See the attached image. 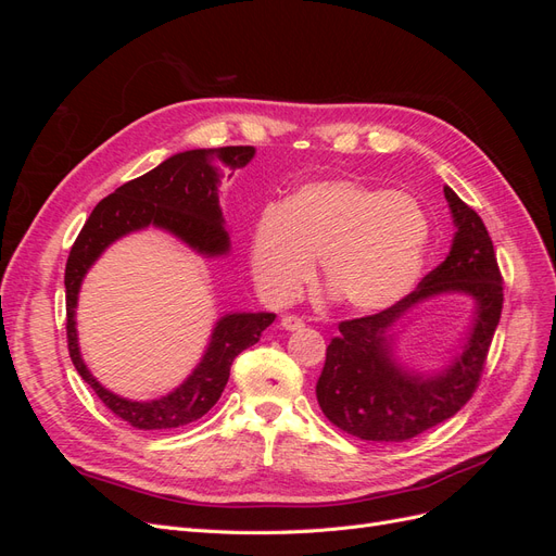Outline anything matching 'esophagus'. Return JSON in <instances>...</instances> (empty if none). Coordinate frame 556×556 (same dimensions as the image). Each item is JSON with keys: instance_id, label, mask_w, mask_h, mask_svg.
Returning <instances> with one entry per match:
<instances>
[{"instance_id": "esophagus-1", "label": "esophagus", "mask_w": 556, "mask_h": 556, "mask_svg": "<svg viewBox=\"0 0 556 556\" xmlns=\"http://www.w3.org/2000/svg\"><path fill=\"white\" fill-rule=\"evenodd\" d=\"M280 325H282V329H288V331H299V329H304V319L296 317V315H285L280 319Z\"/></svg>"}]
</instances>
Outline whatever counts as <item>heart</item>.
I'll list each match as a JSON object with an SVG mask.
<instances>
[{
  "label": "heart",
  "instance_id": "heart-1",
  "mask_svg": "<svg viewBox=\"0 0 556 556\" xmlns=\"http://www.w3.org/2000/svg\"><path fill=\"white\" fill-rule=\"evenodd\" d=\"M429 217L406 192L350 178L301 185L282 206L260 211L250 233V271L271 304L296 296L319 255V271L355 313L392 308L422 271Z\"/></svg>",
  "mask_w": 556,
  "mask_h": 556
}]
</instances>
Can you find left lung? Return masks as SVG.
Segmentation results:
<instances>
[{
    "label": "left lung",
    "instance_id": "left-lung-1",
    "mask_svg": "<svg viewBox=\"0 0 556 556\" xmlns=\"http://www.w3.org/2000/svg\"><path fill=\"white\" fill-rule=\"evenodd\" d=\"M454 231L445 262L422 278L417 290L392 308L339 325L327 348L317 403L331 425L371 443H401L425 433L462 410L478 390L503 308V278L494 243L480 215L447 185ZM443 291L475 299V323L463 355L435 377L408 375L395 364L389 331L395 319L419 300Z\"/></svg>",
    "mask_w": 556,
    "mask_h": 556
}]
</instances>
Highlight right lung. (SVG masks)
Segmentation results:
<instances>
[{
    "mask_svg": "<svg viewBox=\"0 0 556 556\" xmlns=\"http://www.w3.org/2000/svg\"><path fill=\"white\" fill-rule=\"evenodd\" d=\"M252 157V146L185 150L164 160L153 172L121 185L99 201L72 245L64 268L66 288V345L80 378L86 380L104 406L134 429L162 431L176 429L204 417L220 399L229 380L231 362L262 339V331L274 323V313H227L217 319L211 343L192 376L172 394L155 401H129L109 392L88 371L78 350L76 304L80 282L94 260L125 233L157 227L174 233L199 255L217 257L229 252L217 185L229 169H241Z\"/></svg>",
    "mask_w": 556,
    "mask_h": 556,
    "instance_id": "add662e5",
    "label": "right lung"
}]
</instances>
